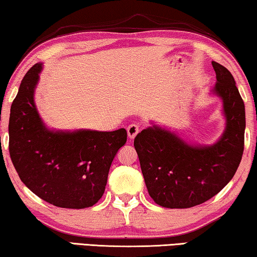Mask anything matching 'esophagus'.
I'll return each instance as SVG.
<instances>
[{
    "mask_svg": "<svg viewBox=\"0 0 257 257\" xmlns=\"http://www.w3.org/2000/svg\"><path fill=\"white\" fill-rule=\"evenodd\" d=\"M140 132V127L135 123L129 124L127 127V133H128V137L130 140H134L136 137L137 134Z\"/></svg>",
    "mask_w": 257,
    "mask_h": 257,
    "instance_id": "obj_1",
    "label": "esophagus"
}]
</instances>
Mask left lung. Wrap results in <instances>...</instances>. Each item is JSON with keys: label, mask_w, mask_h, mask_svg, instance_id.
Listing matches in <instances>:
<instances>
[{"label": "left lung", "mask_w": 257, "mask_h": 257, "mask_svg": "<svg viewBox=\"0 0 257 257\" xmlns=\"http://www.w3.org/2000/svg\"><path fill=\"white\" fill-rule=\"evenodd\" d=\"M214 93L223 101L227 125L218 143L191 147L175 134L158 127L137 134L134 147L139 155L148 192L166 208H190L218 194L235 175L244 149L243 100L233 75L213 61Z\"/></svg>", "instance_id": "8db88e82"}]
</instances>
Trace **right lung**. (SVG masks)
<instances>
[{
  "instance_id": "1",
  "label": "right lung",
  "mask_w": 257,
  "mask_h": 257,
  "mask_svg": "<svg viewBox=\"0 0 257 257\" xmlns=\"http://www.w3.org/2000/svg\"><path fill=\"white\" fill-rule=\"evenodd\" d=\"M42 64L24 75L9 118V154L22 182L36 196L63 208L96 204L106 189L115 155L127 132L79 130L55 133L45 128L34 102Z\"/></svg>"
}]
</instances>
